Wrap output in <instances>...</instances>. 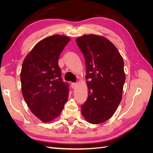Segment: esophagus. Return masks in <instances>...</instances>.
I'll return each mask as SVG.
<instances>
[{
	"instance_id": "1",
	"label": "esophagus",
	"mask_w": 153,
	"mask_h": 153,
	"mask_svg": "<svg viewBox=\"0 0 153 153\" xmlns=\"http://www.w3.org/2000/svg\"><path fill=\"white\" fill-rule=\"evenodd\" d=\"M71 87L73 89H75L77 87V84L76 83H71Z\"/></svg>"
}]
</instances>
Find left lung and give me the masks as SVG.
Masks as SVG:
<instances>
[{
    "mask_svg": "<svg viewBox=\"0 0 153 153\" xmlns=\"http://www.w3.org/2000/svg\"><path fill=\"white\" fill-rule=\"evenodd\" d=\"M84 55L88 98L81 106L88 123L97 124L112 117L121 103L126 75L123 57L115 45L102 36L76 38Z\"/></svg>",
    "mask_w": 153,
    "mask_h": 153,
    "instance_id": "left-lung-1",
    "label": "left lung"
}]
</instances>
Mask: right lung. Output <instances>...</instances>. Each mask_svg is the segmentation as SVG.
I'll list each match as a JSON object with an SVG mask.
<instances>
[{
  "instance_id": "1",
  "label": "right lung",
  "mask_w": 153,
  "mask_h": 153,
  "mask_svg": "<svg viewBox=\"0 0 153 153\" xmlns=\"http://www.w3.org/2000/svg\"><path fill=\"white\" fill-rule=\"evenodd\" d=\"M69 41L64 35L48 36L34 46L22 64V95L32 114L45 123L59 116L68 99L58 60Z\"/></svg>"
}]
</instances>
